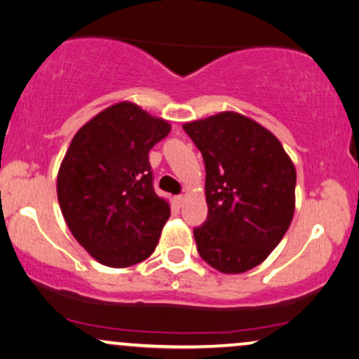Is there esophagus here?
I'll return each mask as SVG.
<instances>
[{
	"instance_id": "obj_1",
	"label": "esophagus",
	"mask_w": 359,
	"mask_h": 359,
	"mask_svg": "<svg viewBox=\"0 0 359 359\" xmlns=\"http://www.w3.org/2000/svg\"><path fill=\"white\" fill-rule=\"evenodd\" d=\"M184 202H185V197H184V195H177V197H175V203H177V207H182Z\"/></svg>"
}]
</instances>
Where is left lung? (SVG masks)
Instances as JSON below:
<instances>
[{
	"label": "left lung",
	"instance_id": "obj_1",
	"mask_svg": "<svg viewBox=\"0 0 359 359\" xmlns=\"http://www.w3.org/2000/svg\"><path fill=\"white\" fill-rule=\"evenodd\" d=\"M202 152L208 217L194 228L198 255L224 274L261 264L295 210V167L279 140L240 113L184 124Z\"/></svg>",
	"mask_w": 359,
	"mask_h": 359
}]
</instances>
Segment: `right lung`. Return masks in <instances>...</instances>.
Segmentation results:
<instances>
[{
    "instance_id": "right-lung-1",
    "label": "right lung",
    "mask_w": 359,
    "mask_h": 359,
    "mask_svg": "<svg viewBox=\"0 0 359 359\" xmlns=\"http://www.w3.org/2000/svg\"><path fill=\"white\" fill-rule=\"evenodd\" d=\"M170 124L137 104H113L83 124L57 175V197L76 241L108 267L154 252L170 207L152 187L149 151Z\"/></svg>"
}]
</instances>
